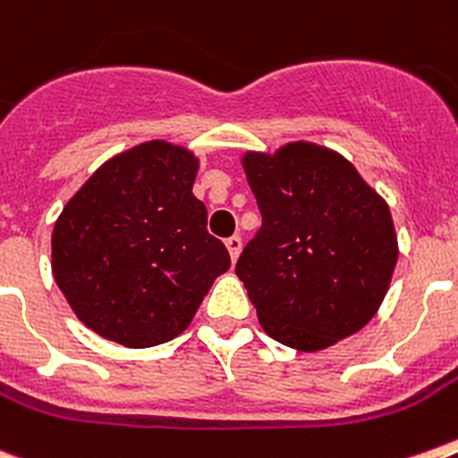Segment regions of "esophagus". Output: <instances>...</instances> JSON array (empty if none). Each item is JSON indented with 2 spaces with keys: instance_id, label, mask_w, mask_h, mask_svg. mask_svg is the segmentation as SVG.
<instances>
[{
  "instance_id": "34e87169",
  "label": "esophagus",
  "mask_w": 458,
  "mask_h": 458,
  "mask_svg": "<svg viewBox=\"0 0 458 458\" xmlns=\"http://www.w3.org/2000/svg\"><path fill=\"white\" fill-rule=\"evenodd\" d=\"M225 247H228V251H230V259L237 260V256H240V251H242V237L240 235L228 237V240H225Z\"/></svg>"
}]
</instances>
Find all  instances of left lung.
<instances>
[{
    "label": "left lung",
    "instance_id": "left-lung-1",
    "mask_svg": "<svg viewBox=\"0 0 458 458\" xmlns=\"http://www.w3.org/2000/svg\"><path fill=\"white\" fill-rule=\"evenodd\" d=\"M242 163L263 223L235 272L263 330L301 352L353 335L382 305L398 259L386 202L352 163L307 141Z\"/></svg>",
    "mask_w": 458,
    "mask_h": 458
}]
</instances>
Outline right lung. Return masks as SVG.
I'll list each match as a JSON object with an SVG mask.
<instances>
[{"label": "right lung", "instance_id": "1", "mask_svg": "<svg viewBox=\"0 0 458 458\" xmlns=\"http://www.w3.org/2000/svg\"><path fill=\"white\" fill-rule=\"evenodd\" d=\"M198 160L148 141L111 157L53 228V276L76 317L123 347H156L188 328L230 267L193 195Z\"/></svg>", "mask_w": 458, "mask_h": 458}]
</instances>
